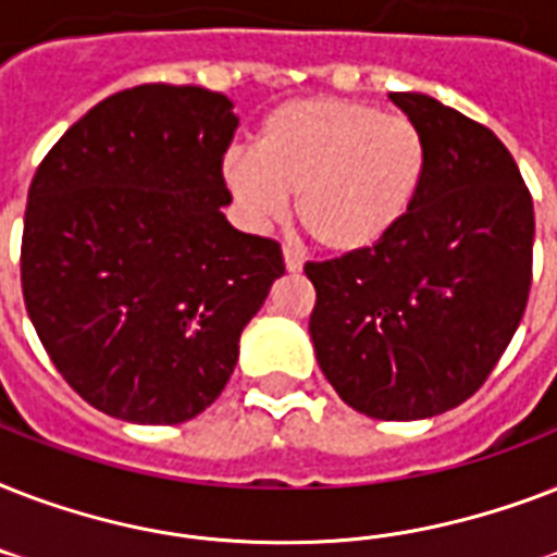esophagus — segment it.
<instances>
[{"mask_svg":"<svg viewBox=\"0 0 557 557\" xmlns=\"http://www.w3.org/2000/svg\"><path fill=\"white\" fill-rule=\"evenodd\" d=\"M283 262H286V271L288 274H297V271L304 269V257L292 248H283Z\"/></svg>","mask_w":557,"mask_h":557,"instance_id":"esophagus-1","label":"esophagus"}]
</instances>
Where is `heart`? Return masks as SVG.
Here are the masks:
<instances>
[{"label":"heart","instance_id":"obj_1","mask_svg":"<svg viewBox=\"0 0 557 557\" xmlns=\"http://www.w3.org/2000/svg\"><path fill=\"white\" fill-rule=\"evenodd\" d=\"M428 141L407 115L344 98L280 103L257 150L231 147L222 182L253 231L286 216L330 253H364L405 225L428 178Z\"/></svg>","mask_w":557,"mask_h":557}]
</instances>
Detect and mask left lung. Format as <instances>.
Returning <instances> with one entry per match:
<instances>
[{
	"label": "left lung",
	"mask_w": 557,
	"mask_h": 557,
	"mask_svg": "<svg viewBox=\"0 0 557 557\" xmlns=\"http://www.w3.org/2000/svg\"><path fill=\"white\" fill-rule=\"evenodd\" d=\"M389 100L428 141L413 213L379 248L306 262L314 356L358 413L413 422L474 396L518 332L535 210L492 129L422 91Z\"/></svg>",
	"instance_id": "8db88e82"
}]
</instances>
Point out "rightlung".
<instances>
[{"label": "right lung", "mask_w": 557, "mask_h": 557, "mask_svg": "<svg viewBox=\"0 0 557 557\" xmlns=\"http://www.w3.org/2000/svg\"><path fill=\"white\" fill-rule=\"evenodd\" d=\"M236 126L219 91L135 86L91 107L30 182L25 309L57 370L100 413L133 424L199 416L286 274L277 243L222 213Z\"/></svg>", "instance_id": "right-lung-1"}]
</instances>
